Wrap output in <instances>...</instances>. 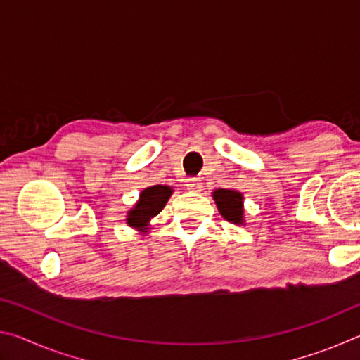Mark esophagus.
<instances>
[{"label": "esophagus", "instance_id": "esophagus-1", "mask_svg": "<svg viewBox=\"0 0 360 360\" xmlns=\"http://www.w3.org/2000/svg\"><path fill=\"white\" fill-rule=\"evenodd\" d=\"M186 187H187V191H191V192H200L203 187V182L200 178H188L186 181Z\"/></svg>", "mask_w": 360, "mask_h": 360}]
</instances>
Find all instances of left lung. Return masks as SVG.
<instances>
[{
    "label": "left lung",
    "instance_id": "obj_1",
    "mask_svg": "<svg viewBox=\"0 0 360 360\" xmlns=\"http://www.w3.org/2000/svg\"><path fill=\"white\" fill-rule=\"evenodd\" d=\"M212 198L221 216L231 224L246 225L245 221V197L236 188H216Z\"/></svg>",
    "mask_w": 360,
    "mask_h": 360
}]
</instances>
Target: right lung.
<instances>
[{
	"label": "right lung",
	"mask_w": 360,
	"mask_h": 360,
	"mask_svg": "<svg viewBox=\"0 0 360 360\" xmlns=\"http://www.w3.org/2000/svg\"><path fill=\"white\" fill-rule=\"evenodd\" d=\"M173 187L155 184L146 187L139 193L138 202L133 205L130 211H127L125 222L129 227L136 229L141 233H146L149 230L150 219H154L158 212L165 208L167 202L172 197Z\"/></svg>",
	"instance_id": "1"
}]
</instances>
